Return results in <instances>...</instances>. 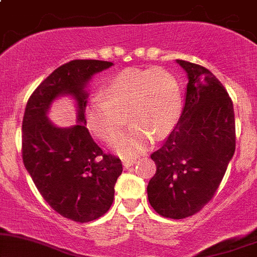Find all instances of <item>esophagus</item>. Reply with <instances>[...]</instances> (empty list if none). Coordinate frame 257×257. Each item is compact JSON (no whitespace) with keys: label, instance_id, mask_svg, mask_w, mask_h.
I'll use <instances>...</instances> for the list:
<instances>
[{"label":"esophagus","instance_id":"34e87169","mask_svg":"<svg viewBox=\"0 0 257 257\" xmlns=\"http://www.w3.org/2000/svg\"><path fill=\"white\" fill-rule=\"evenodd\" d=\"M122 163H123V167H124L125 169H128V168L134 166V164L137 163V161H135V159H123Z\"/></svg>","mask_w":257,"mask_h":257}]
</instances>
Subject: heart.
I'll return each instance as SVG.
<instances>
[{
	"instance_id": "heart-1",
	"label": "heart",
	"mask_w": 257,
	"mask_h": 257,
	"mask_svg": "<svg viewBox=\"0 0 257 257\" xmlns=\"http://www.w3.org/2000/svg\"><path fill=\"white\" fill-rule=\"evenodd\" d=\"M101 95L105 100L94 98L87 106V126L110 143L124 126L125 114L132 125L114 139L113 150L126 157L144 151L152 137H167L181 112L178 79L163 69H126L108 79Z\"/></svg>"
}]
</instances>
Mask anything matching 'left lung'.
I'll use <instances>...</instances> for the list:
<instances>
[{"label": "left lung", "mask_w": 257, "mask_h": 257, "mask_svg": "<svg viewBox=\"0 0 257 257\" xmlns=\"http://www.w3.org/2000/svg\"><path fill=\"white\" fill-rule=\"evenodd\" d=\"M187 73L178 124L151 155L157 170L147 186L159 215L179 220L198 213L214 197L235 150L233 102L205 67L176 60Z\"/></svg>", "instance_id": "left-lung-1"}]
</instances>
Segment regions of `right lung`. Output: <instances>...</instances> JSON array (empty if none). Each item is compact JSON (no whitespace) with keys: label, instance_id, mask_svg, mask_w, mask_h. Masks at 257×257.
<instances>
[{"label":"right lung","instance_id":"obj_1","mask_svg":"<svg viewBox=\"0 0 257 257\" xmlns=\"http://www.w3.org/2000/svg\"><path fill=\"white\" fill-rule=\"evenodd\" d=\"M110 61L72 60L61 65L36 88L25 107L22 151L24 166L38 192L49 205L76 222L99 219L113 202L114 184L122 162L106 155L85 126L88 83L112 66ZM71 96L78 123L60 128L48 118L54 99Z\"/></svg>","mask_w":257,"mask_h":257}]
</instances>
